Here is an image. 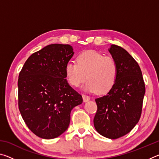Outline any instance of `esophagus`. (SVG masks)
Segmentation results:
<instances>
[{
  "instance_id": "34e87169",
  "label": "esophagus",
  "mask_w": 159,
  "mask_h": 159,
  "mask_svg": "<svg viewBox=\"0 0 159 159\" xmlns=\"http://www.w3.org/2000/svg\"><path fill=\"white\" fill-rule=\"evenodd\" d=\"M83 102H87L90 100V97L88 96V95H83Z\"/></svg>"
}]
</instances>
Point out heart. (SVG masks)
<instances>
[{
    "instance_id": "b5f03b06",
    "label": "heart",
    "mask_w": 159,
    "mask_h": 159,
    "mask_svg": "<svg viewBox=\"0 0 159 159\" xmlns=\"http://www.w3.org/2000/svg\"><path fill=\"white\" fill-rule=\"evenodd\" d=\"M118 67L111 57H105L94 50L79 54L76 63L69 61L65 66V75L71 85L79 87L86 79L82 89L88 93L98 91L99 94L109 92L116 82Z\"/></svg>"
}]
</instances>
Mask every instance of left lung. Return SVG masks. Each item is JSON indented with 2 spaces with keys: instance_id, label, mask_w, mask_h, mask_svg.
<instances>
[{
  "instance_id": "1",
  "label": "left lung",
  "mask_w": 159,
  "mask_h": 159,
  "mask_svg": "<svg viewBox=\"0 0 159 159\" xmlns=\"http://www.w3.org/2000/svg\"><path fill=\"white\" fill-rule=\"evenodd\" d=\"M118 67L114 87L106 95L95 99L98 111L94 126L101 135L117 139L133 130L140 118L145 85L138 64L123 48L108 49Z\"/></svg>"
}]
</instances>
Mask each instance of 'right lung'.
I'll list each match as a JSON object with an SVG mask.
<instances>
[{
    "label": "right lung",
    "mask_w": 159,
    "mask_h": 159,
    "mask_svg": "<svg viewBox=\"0 0 159 159\" xmlns=\"http://www.w3.org/2000/svg\"><path fill=\"white\" fill-rule=\"evenodd\" d=\"M74 54L70 45H48L32 54L19 75V109L39 138L61 135L69 127L71 111L82 104V96L65 79V66Z\"/></svg>",
    "instance_id": "1"
}]
</instances>
